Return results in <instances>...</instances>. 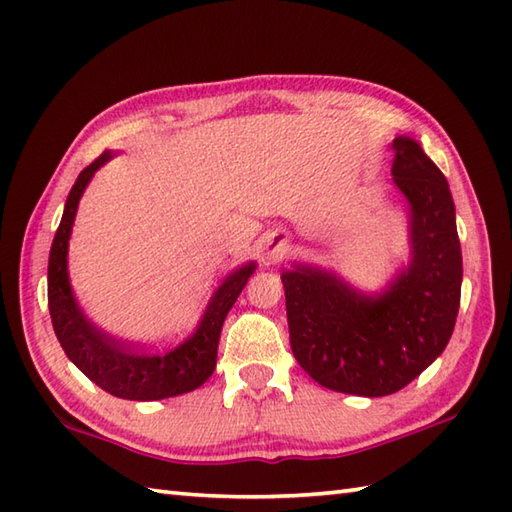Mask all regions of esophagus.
<instances>
[{
	"label": "esophagus",
	"mask_w": 512,
	"mask_h": 512,
	"mask_svg": "<svg viewBox=\"0 0 512 512\" xmlns=\"http://www.w3.org/2000/svg\"><path fill=\"white\" fill-rule=\"evenodd\" d=\"M286 250H288V239H286V235H281V233H273L268 237V244H266V253L273 257V259H281L286 255Z\"/></svg>",
	"instance_id": "34e87169"
}]
</instances>
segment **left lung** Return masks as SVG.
I'll list each match as a JSON object with an SVG mask.
<instances>
[{
  "label": "left lung",
  "instance_id": "left-lung-1",
  "mask_svg": "<svg viewBox=\"0 0 512 512\" xmlns=\"http://www.w3.org/2000/svg\"><path fill=\"white\" fill-rule=\"evenodd\" d=\"M391 149L394 182L409 202V266L380 295L314 266L281 275L297 363L319 385L367 398L396 394L444 352L462 290L447 178L416 140L398 136Z\"/></svg>",
  "mask_w": 512,
  "mask_h": 512
}]
</instances>
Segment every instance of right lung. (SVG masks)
Returning <instances> with one entry per match:
<instances>
[{
  "mask_svg": "<svg viewBox=\"0 0 512 512\" xmlns=\"http://www.w3.org/2000/svg\"><path fill=\"white\" fill-rule=\"evenodd\" d=\"M112 158L110 151L85 167L65 200L57 235L48 259V308L54 334L70 361L107 394L125 400H162L198 389L213 374L217 343L228 310L233 308L248 277L255 273L250 262L224 279L215 290L204 317L187 341L167 352L136 350L105 334L88 321L76 303L68 279V242L81 195L94 171Z\"/></svg>",
  "mask_w": 512,
  "mask_h": 512,
  "instance_id": "right-lung-1",
  "label": "right lung"
}]
</instances>
